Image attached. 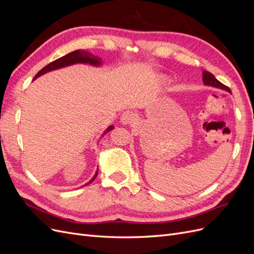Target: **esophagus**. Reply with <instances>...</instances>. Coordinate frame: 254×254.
Listing matches in <instances>:
<instances>
[{
    "instance_id": "34e87169",
    "label": "esophagus",
    "mask_w": 254,
    "mask_h": 254,
    "mask_svg": "<svg viewBox=\"0 0 254 254\" xmlns=\"http://www.w3.org/2000/svg\"><path fill=\"white\" fill-rule=\"evenodd\" d=\"M135 119H136L135 113H133L132 111H125L122 114L121 122H122V124L127 125V124H131L133 121H135Z\"/></svg>"
}]
</instances>
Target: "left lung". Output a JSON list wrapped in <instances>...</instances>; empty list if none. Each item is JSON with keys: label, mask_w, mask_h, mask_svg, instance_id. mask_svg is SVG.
<instances>
[{"label": "left lung", "mask_w": 254, "mask_h": 254, "mask_svg": "<svg viewBox=\"0 0 254 254\" xmlns=\"http://www.w3.org/2000/svg\"><path fill=\"white\" fill-rule=\"evenodd\" d=\"M202 80H203V83L205 84V86H210V87H213V88L225 90V91H228V92H230V93H231V90H230V88L225 86V84L221 83L219 80H217L216 78L214 77V75L210 72L203 71Z\"/></svg>", "instance_id": "8db88e82"}]
</instances>
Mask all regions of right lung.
Wrapping results in <instances>:
<instances>
[{"mask_svg": "<svg viewBox=\"0 0 254 254\" xmlns=\"http://www.w3.org/2000/svg\"><path fill=\"white\" fill-rule=\"evenodd\" d=\"M91 64V65H95V66H98L102 64V60L99 57H96V56H93L92 54L86 52V51H80V50H77V51H74L70 54H67V55L65 56H63L60 57L58 59H56L55 61H53V63H51L50 64L45 65L42 70H40L39 72H38L35 76V78H38L39 76L48 73V72H51V71H54V70H57V68H61V67H64V66H67V65H71V64ZM114 127L111 125L109 126L108 128H107L106 131L104 132V134L106 132H109L110 130H112ZM97 173H98V168L97 171L94 175L93 178L91 179V181L89 183H91L92 181H93L96 176H97Z\"/></svg>", "mask_w": 254, "mask_h": 254, "instance_id": "obj_1", "label": "right lung"}]
</instances>
